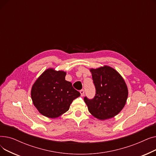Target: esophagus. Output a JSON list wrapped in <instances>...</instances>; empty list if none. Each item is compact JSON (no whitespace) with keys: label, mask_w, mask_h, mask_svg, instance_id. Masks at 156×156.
Here are the masks:
<instances>
[{"label":"esophagus","mask_w":156,"mask_h":156,"mask_svg":"<svg viewBox=\"0 0 156 156\" xmlns=\"http://www.w3.org/2000/svg\"><path fill=\"white\" fill-rule=\"evenodd\" d=\"M80 94H81V96H84V95H85V91H84V90H81L80 91Z\"/></svg>","instance_id":"34e87169"}]
</instances>
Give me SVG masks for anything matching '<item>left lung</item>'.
Wrapping results in <instances>:
<instances>
[{"mask_svg":"<svg viewBox=\"0 0 156 156\" xmlns=\"http://www.w3.org/2000/svg\"><path fill=\"white\" fill-rule=\"evenodd\" d=\"M96 94L93 99L84 98L88 111L100 120L112 118L125 107L128 95L125 81L120 74L109 66L90 69Z\"/></svg>","mask_w":156,"mask_h":156,"instance_id":"obj_1","label":"left lung"}]
</instances>
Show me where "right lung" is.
<instances>
[{"label":"right lung","instance_id":"add662e5","mask_svg":"<svg viewBox=\"0 0 156 156\" xmlns=\"http://www.w3.org/2000/svg\"><path fill=\"white\" fill-rule=\"evenodd\" d=\"M66 72L46 69L33 85L32 102L38 112L49 118H58L68 111L73 101L80 95L69 81L65 80Z\"/></svg>","mask_w":156,"mask_h":156}]
</instances>
